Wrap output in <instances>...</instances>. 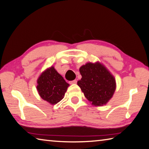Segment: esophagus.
Instances as JSON below:
<instances>
[{"label": "esophagus", "instance_id": "obj_1", "mask_svg": "<svg viewBox=\"0 0 149 149\" xmlns=\"http://www.w3.org/2000/svg\"><path fill=\"white\" fill-rule=\"evenodd\" d=\"M70 84H76L77 83V80H73L72 81H70Z\"/></svg>", "mask_w": 149, "mask_h": 149}]
</instances>
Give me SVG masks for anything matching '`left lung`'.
<instances>
[{
	"label": "left lung",
	"instance_id": "left-lung-1",
	"mask_svg": "<svg viewBox=\"0 0 149 149\" xmlns=\"http://www.w3.org/2000/svg\"><path fill=\"white\" fill-rule=\"evenodd\" d=\"M82 78L77 85L84 95L94 105H103L112 98L116 89L113 75L102 64L88 63L81 66Z\"/></svg>",
	"mask_w": 149,
	"mask_h": 149
}]
</instances>
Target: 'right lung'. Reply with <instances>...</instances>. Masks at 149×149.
Instances as JSON below:
<instances>
[{"label":"right lung","instance_id":"right-lung-1","mask_svg":"<svg viewBox=\"0 0 149 149\" xmlns=\"http://www.w3.org/2000/svg\"><path fill=\"white\" fill-rule=\"evenodd\" d=\"M37 83V91L40 97L52 105L57 104L63 99L69 86L53 66L42 73Z\"/></svg>","mask_w":149,"mask_h":149}]
</instances>
